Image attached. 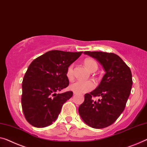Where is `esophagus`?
<instances>
[{
    "label": "esophagus",
    "instance_id": "1",
    "mask_svg": "<svg viewBox=\"0 0 147 147\" xmlns=\"http://www.w3.org/2000/svg\"><path fill=\"white\" fill-rule=\"evenodd\" d=\"M76 94V92H74V93H73V94H74V95H75V94Z\"/></svg>",
    "mask_w": 147,
    "mask_h": 147
}]
</instances>
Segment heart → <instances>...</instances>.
<instances>
[{"mask_svg":"<svg viewBox=\"0 0 147 147\" xmlns=\"http://www.w3.org/2000/svg\"><path fill=\"white\" fill-rule=\"evenodd\" d=\"M84 65L91 72H94L98 69L97 63L92 59H86L84 61ZM67 77L69 80L74 77V64L68 67L66 72ZM96 86L95 82L92 80H76L70 85L69 88L76 93H86L92 90Z\"/></svg>","mask_w":147,"mask_h":147,"instance_id":"b5f03b06","label":"heart"}]
</instances>
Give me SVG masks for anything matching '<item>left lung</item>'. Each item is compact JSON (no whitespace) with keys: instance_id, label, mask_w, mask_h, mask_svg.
Instances as JSON below:
<instances>
[{"instance_id":"left-lung-1","label":"left lung","mask_w":147,"mask_h":147,"mask_svg":"<svg viewBox=\"0 0 147 147\" xmlns=\"http://www.w3.org/2000/svg\"><path fill=\"white\" fill-rule=\"evenodd\" d=\"M102 65L106 74L96 88L84 95L78 108L83 121L91 127L102 129L114 123L125 108L133 84L131 71L125 63L113 53L85 51ZM101 99L94 101L92 98Z\"/></svg>"}]
</instances>
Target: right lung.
<instances>
[{
  "label": "right lung",
  "mask_w": 147,
  "mask_h": 147,
  "mask_svg": "<svg viewBox=\"0 0 147 147\" xmlns=\"http://www.w3.org/2000/svg\"><path fill=\"white\" fill-rule=\"evenodd\" d=\"M82 53L52 50L29 65L22 81L21 102L26 119L32 126L41 128L52 124L63 104L73 96L72 91L57 92L69 86L67 69Z\"/></svg>",
  "instance_id": "1"
}]
</instances>
